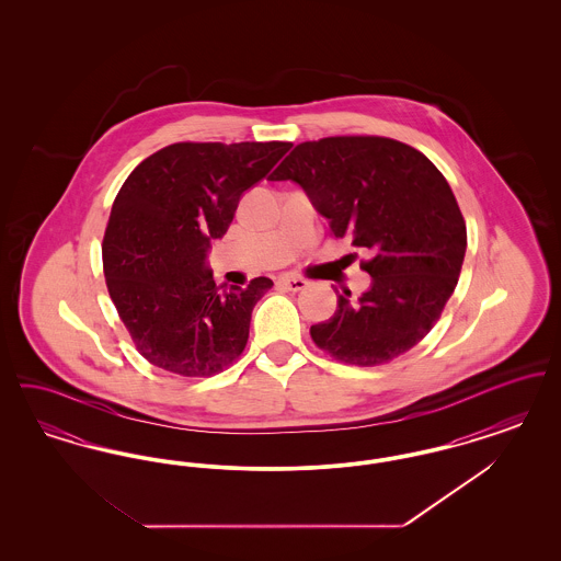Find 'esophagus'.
<instances>
[{
  "mask_svg": "<svg viewBox=\"0 0 561 561\" xmlns=\"http://www.w3.org/2000/svg\"><path fill=\"white\" fill-rule=\"evenodd\" d=\"M277 284L282 286V288H286V290H290V293H298V290H302V288H307V279H302V277H296V275H282L279 279H277Z\"/></svg>",
  "mask_w": 561,
  "mask_h": 561,
  "instance_id": "34e87169",
  "label": "esophagus"
}]
</instances>
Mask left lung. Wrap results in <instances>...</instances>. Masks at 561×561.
I'll return each mask as SVG.
<instances>
[{
  "label": "left lung",
  "mask_w": 561,
  "mask_h": 561,
  "mask_svg": "<svg viewBox=\"0 0 561 561\" xmlns=\"http://www.w3.org/2000/svg\"><path fill=\"white\" fill-rule=\"evenodd\" d=\"M271 181H294L370 259L373 286L357 300L339 294L330 320L311 325L313 343L348 366H380L419 345L453 296L467 227L444 174L414 147L385 136L307 140Z\"/></svg>",
  "instance_id": "8db88e82"
}]
</instances>
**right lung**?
I'll use <instances>...</instances> for the list:
<instances>
[{
	"label": "right lung",
	"instance_id": "obj_1",
	"mask_svg": "<svg viewBox=\"0 0 561 561\" xmlns=\"http://www.w3.org/2000/svg\"><path fill=\"white\" fill-rule=\"evenodd\" d=\"M293 142H174L140 161L119 188L103 271L136 351L165 373L199 378L229 368L245 348L268 277L216 288L204 268L243 191L263 181Z\"/></svg>",
	"mask_w": 561,
	"mask_h": 561
}]
</instances>
